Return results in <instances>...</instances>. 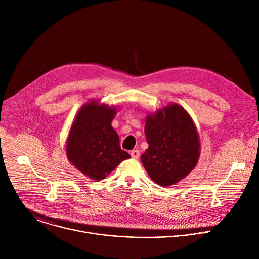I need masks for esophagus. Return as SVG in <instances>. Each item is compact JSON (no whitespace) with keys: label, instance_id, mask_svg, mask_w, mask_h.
Instances as JSON below:
<instances>
[{"label":"esophagus","instance_id":"obj_1","mask_svg":"<svg viewBox=\"0 0 259 259\" xmlns=\"http://www.w3.org/2000/svg\"><path fill=\"white\" fill-rule=\"evenodd\" d=\"M131 156L134 159H138L140 157V152L138 150H133V151H131Z\"/></svg>","mask_w":259,"mask_h":259}]
</instances>
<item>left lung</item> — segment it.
Returning a JSON list of instances; mask_svg holds the SVG:
<instances>
[{"instance_id":"obj_1","label":"left lung","mask_w":259,"mask_h":259,"mask_svg":"<svg viewBox=\"0 0 259 259\" xmlns=\"http://www.w3.org/2000/svg\"><path fill=\"white\" fill-rule=\"evenodd\" d=\"M145 135L149 147L141 160L154 183L168 187L194 169L200 156L199 137L183 107L167 105L147 116Z\"/></svg>"}]
</instances>
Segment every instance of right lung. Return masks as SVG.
<instances>
[{"instance_id":"add662e5","label":"right lung","mask_w":259,"mask_h":259,"mask_svg":"<svg viewBox=\"0 0 259 259\" xmlns=\"http://www.w3.org/2000/svg\"><path fill=\"white\" fill-rule=\"evenodd\" d=\"M115 108L97 101L78 111L70 128L66 152L69 161L92 180L105 179L130 154L121 150L119 137L111 126Z\"/></svg>"}]
</instances>
